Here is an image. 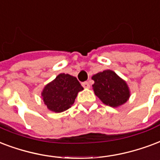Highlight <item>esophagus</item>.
<instances>
[{
	"instance_id": "1",
	"label": "esophagus",
	"mask_w": 160,
	"mask_h": 160,
	"mask_svg": "<svg viewBox=\"0 0 160 160\" xmlns=\"http://www.w3.org/2000/svg\"><path fill=\"white\" fill-rule=\"evenodd\" d=\"M82 86L84 87V88L88 89V88H90V84H89L88 82H86V81H85V82L82 83Z\"/></svg>"
}]
</instances>
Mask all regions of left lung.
Segmentation results:
<instances>
[{
    "instance_id": "8db88e82",
    "label": "left lung",
    "mask_w": 160,
    "mask_h": 160,
    "mask_svg": "<svg viewBox=\"0 0 160 160\" xmlns=\"http://www.w3.org/2000/svg\"><path fill=\"white\" fill-rule=\"evenodd\" d=\"M92 80L95 81L94 92L104 104L118 107L129 99L128 85L112 70L99 72L92 76Z\"/></svg>"
}]
</instances>
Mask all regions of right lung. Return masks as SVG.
Segmentation results:
<instances>
[{
	"label": "right lung",
	"instance_id": "obj_1",
	"mask_svg": "<svg viewBox=\"0 0 160 160\" xmlns=\"http://www.w3.org/2000/svg\"><path fill=\"white\" fill-rule=\"evenodd\" d=\"M83 89L75 77L69 74H59L53 81L45 85L42 97L48 109L54 112H62L71 107L78 92Z\"/></svg>",
	"mask_w": 160,
	"mask_h": 160
}]
</instances>
